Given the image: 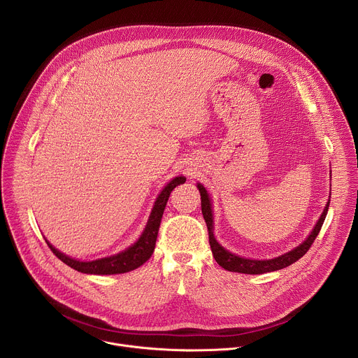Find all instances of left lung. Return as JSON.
I'll return each instance as SVG.
<instances>
[{
	"label": "left lung",
	"mask_w": 358,
	"mask_h": 358,
	"mask_svg": "<svg viewBox=\"0 0 358 358\" xmlns=\"http://www.w3.org/2000/svg\"><path fill=\"white\" fill-rule=\"evenodd\" d=\"M196 187L201 194V210H202L203 220H206V224L208 228L210 245H211V250H213V255H214L217 264L229 272H238V273H246V275H261V273H266V272L279 271V269H283V268L294 264L296 261H299L303 255L309 250V248L315 242L316 236L319 235L322 225L326 220V215L329 211V202H330V201L327 202V206H326L322 217L319 218L316 227L313 228L310 235L306 238L304 242H301L297 248L292 249L290 252L280 255V257H278V258L258 261V259H246V258L238 257V255L231 253L229 250H227L217 242V239L214 236V217H213L211 198H210L206 187H203L202 184H198Z\"/></svg>",
	"instance_id": "8db88e82"
}]
</instances>
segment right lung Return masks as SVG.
<instances>
[{
    "instance_id": "obj_1",
    "label": "right lung",
    "mask_w": 358,
    "mask_h": 358,
    "mask_svg": "<svg viewBox=\"0 0 358 358\" xmlns=\"http://www.w3.org/2000/svg\"><path fill=\"white\" fill-rule=\"evenodd\" d=\"M184 182H185V177H182V176L176 177L163 188V191L160 192V195L157 196V199L155 202V207H152V210H151L148 222H147L141 236L138 238V241L134 245H131L130 248H127L126 250H123L117 255H113V257L89 261V262L76 261V259L68 257V255L59 252L58 249H55L46 239L45 241H46L48 246L50 248V250H52L64 264H66L68 266H71L72 269H75L78 272L90 273V275H117V273H126V272L134 271L138 266H141L144 262H147L152 255V252H155L160 222L163 218L164 208L167 206L169 196L177 185L184 184Z\"/></svg>"
}]
</instances>
